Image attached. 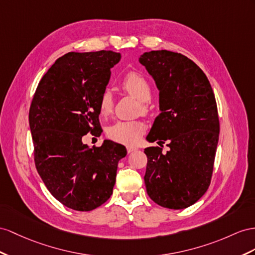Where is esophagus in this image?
<instances>
[{
  "mask_svg": "<svg viewBox=\"0 0 255 255\" xmlns=\"http://www.w3.org/2000/svg\"><path fill=\"white\" fill-rule=\"evenodd\" d=\"M136 149H138V147H135V146H127V152L128 153H131V152H133V151H136Z\"/></svg>",
  "mask_w": 255,
  "mask_h": 255,
  "instance_id": "esophagus-1",
  "label": "esophagus"
}]
</instances>
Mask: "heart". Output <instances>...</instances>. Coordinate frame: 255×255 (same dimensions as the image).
I'll return each instance as SVG.
<instances>
[{
    "label": "heart",
    "mask_w": 255,
    "mask_h": 255,
    "mask_svg": "<svg viewBox=\"0 0 255 255\" xmlns=\"http://www.w3.org/2000/svg\"><path fill=\"white\" fill-rule=\"evenodd\" d=\"M121 88L141 101L143 112H147L148 101L152 98V88L148 81L138 72H129L121 82ZM114 100L110 91H103L100 96L98 110L102 117L109 116L113 111ZM145 126L140 121H120L107 129V134L113 141L124 144H135L144 132Z\"/></svg>",
    "instance_id": "heart-1"
}]
</instances>
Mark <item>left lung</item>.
Here are the masks:
<instances>
[{
    "instance_id": "1",
    "label": "left lung",
    "mask_w": 255,
    "mask_h": 255,
    "mask_svg": "<svg viewBox=\"0 0 255 255\" xmlns=\"http://www.w3.org/2000/svg\"><path fill=\"white\" fill-rule=\"evenodd\" d=\"M159 89L161 113L156 117L149 142L169 141L144 149L147 195L168 209L195 204L210 185L220 133L218 107L206 74L184 55L152 50L139 59Z\"/></svg>"
}]
</instances>
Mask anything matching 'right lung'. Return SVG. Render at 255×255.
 Listing matches in <instances>:
<instances>
[{
  "label": "right lung",
  "instance_id": "obj_1",
  "mask_svg": "<svg viewBox=\"0 0 255 255\" xmlns=\"http://www.w3.org/2000/svg\"><path fill=\"white\" fill-rule=\"evenodd\" d=\"M121 58L112 50L65 54L42 77L31 102L36 170L50 194L76 211L94 210L111 197L117 164L127 154L113 141L93 148L82 142L100 131L98 103Z\"/></svg>",
  "mask_w": 255,
  "mask_h": 255
}]
</instances>
